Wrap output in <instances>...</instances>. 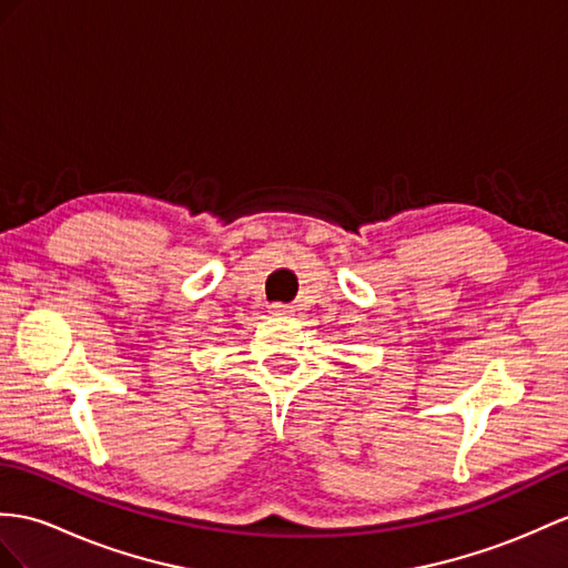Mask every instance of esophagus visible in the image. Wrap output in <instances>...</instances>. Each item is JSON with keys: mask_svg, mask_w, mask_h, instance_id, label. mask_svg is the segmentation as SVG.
I'll use <instances>...</instances> for the list:
<instances>
[{"mask_svg": "<svg viewBox=\"0 0 568 568\" xmlns=\"http://www.w3.org/2000/svg\"><path fill=\"white\" fill-rule=\"evenodd\" d=\"M270 313H272V315H280V317H286V315H292L294 311L288 308V306H284V303H272Z\"/></svg>", "mask_w": 568, "mask_h": 568, "instance_id": "1", "label": "esophagus"}]
</instances>
